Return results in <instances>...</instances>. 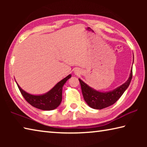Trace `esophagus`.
I'll return each instance as SVG.
<instances>
[{"label":"esophagus","mask_w":147,"mask_h":147,"mask_svg":"<svg viewBox=\"0 0 147 147\" xmlns=\"http://www.w3.org/2000/svg\"><path fill=\"white\" fill-rule=\"evenodd\" d=\"M75 73H76V74H79V73H80V71H76L75 72Z\"/></svg>","instance_id":"esophagus-1"}]
</instances>
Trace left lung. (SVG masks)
<instances>
[{
    "label": "left lung",
    "mask_w": 147,
    "mask_h": 147,
    "mask_svg": "<svg viewBox=\"0 0 147 147\" xmlns=\"http://www.w3.org/2000/svg\"><path fill=\"white\" fill-rule=\"evenodd\" d=\"M131 78H132V69H131L130 76L125 83L113 90L106 92L96 90L89 86L81 79L79 78L78 80L80 83L84 98L88 105L93 109H102L113 105L119 100L124 91L128 88Z\"/></svg>",
    "instance_id": "1"
}]
</instances>
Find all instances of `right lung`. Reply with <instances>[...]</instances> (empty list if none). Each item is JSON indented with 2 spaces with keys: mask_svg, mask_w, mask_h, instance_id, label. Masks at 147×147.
Returning a JSON list of instances; mask_svg holds the SVG:
<instances>
[{
  "mask_svg": "<svg viewBox=\"0 0 147 147\" xmlns=\"http://www.w3.org/2000/svg\"><path fill=\"white\" fill-rule=\"evenodd\" d=\"M71 77V74H69L67 76L57 83L51 90L41 94H32L27 93L16 82L22 95L30 105L41 110L50 111L55 109L61 104L63 86Z\"/></svg>",
  "mask_w": 147,
  "mask_h": 147,
  "instance_id": "obj_1",
  "label": "right lung"
}]
</instances>
